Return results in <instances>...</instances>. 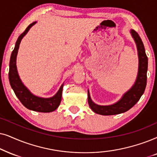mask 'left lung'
<instances>
[{"label": "left lung", "instance_id": "left-lung-1", "mask_svg": "<svg viewBox=\"0 0 157 157\" xmlns=\"http://www.w3.org/2000/svg\"><path fill=\"white\" fill-rule=\"evenodd\" d=\"M131 33L136 44L138 56H139V71H138L136 82L132 87L123 95L120 100L110 105H99L93 103L90 98L89 91L87 92L89 105L95 113L103 115V116H111V115L120 114L126 112L131 109L139 101L144 93L147 86L148 57L146 54L144 44L138 33L132 29L131 30Z\"/></svg>", "mask_w": 157, "mask_h": 157}]
</instances>
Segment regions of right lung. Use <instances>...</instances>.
<instances>
[{
  "label": "right lung",
  "instance_id": "add662e5",
  "mask_svg": "<svg viewBox=\"0 0 157 157\" xmlns=\"http://www.w3.org/2000/svg\"><path fill=\"white\" fill-rule=\"evenodd\" d=\"M36 23V22L35 21L31 24L26 29V30L18 36L15 47H14V49L10 56L8 77H9V82L12 89L13 90L16 95L17 96V98L25 107L29 110H34V111L49 113L55 110L59 105L62 100L63 84L60 87L57 94L53 97L49 98L37 97V96L33 95L23 84L19 76H18L17 67H16V56H17L21 41L23 37L26 34L31 27L33 26Z\"/></svg>",
  "mask_w": 157,
  "mask_h": 157
}]
</instances>
